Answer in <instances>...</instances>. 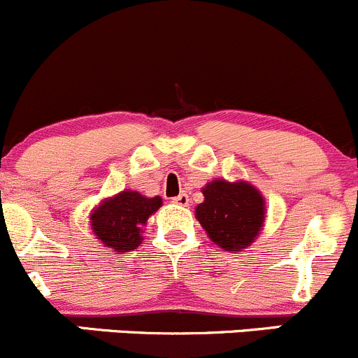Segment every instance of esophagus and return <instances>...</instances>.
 <instances>
[{"label": "esophagus", "mask_w": 358, "mask_h": 358, "mask_svg": "<svg viewBox=\"0 0 358 358\" xmlns=\"http://www.w3.org/2000/svg\"><path fill=\"white\" fill-rule=\"evenodd\" d=\"M173 203L178 204V206H187L189 204V196L187 194H180V196L173 197Z\"/></svg>", "instance_id": "obj_1"}]
</instances>
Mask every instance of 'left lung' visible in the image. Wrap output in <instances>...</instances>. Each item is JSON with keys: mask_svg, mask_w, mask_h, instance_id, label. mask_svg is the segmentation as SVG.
I'll return each mask as SVG.
<instances>
[{"mask_svg": "<svg viewBox=\"0 0 358 358\" xmlns=\"http://www.w3.org/2000/svg\"><path fill=\"white\" fill-rule=\"evenodd\" d=\"M196 218L211 241L225 252H239L255 241L266 218V201L248 182L213 180L203 189Z\"/></svg>", "mask_w": 358, "mask_h": 358, "instance_id": "obj_1", "label": "left lung"}]
</instances>
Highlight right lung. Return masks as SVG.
<instances>
[{
	"instance_id": "add662e5",
	"label": "right lung",
	"mask_w": 358,
	"mask_h": 358,
	"mask_svg": "<svg viewBox=\"0 0 358 358\" xmlns=\"http://www.w3.org/2000/svg\"><path fill=\"white\" fill-rule=\"evenodd\" d=\"M159 196H141L136 190H122L117 196L106 197L91 213V227L96 239L108 252H131L141 245V232L148 217L161 208Z\"/></svg>"
}]
</instances>
